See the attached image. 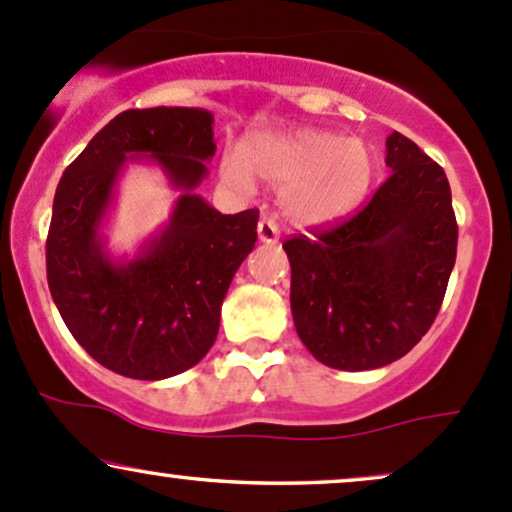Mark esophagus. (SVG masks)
<instances>
[{"instance_id": "34e87169", "label": "esophagus", "mask_w": 512, "mask_h": 512, "mask_svg": "<svg viewBox=\"0 0 512 512\" xmlns=\"http://www.w3.org/2000/svg\"><path fill=\"white\" fill-rule=\"evenodd\" d=\"M257 238H260V243L264 245L279 243V228H276V223L272 219H267V216H262L260 223H257Z\"/></svg>"}]
</instances>
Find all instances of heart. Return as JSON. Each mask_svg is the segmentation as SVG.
I'll return each instance as SVG.
<instances>
[{"label":"heart","mask_w":512,"mask_h":512,"mask_svg":"<svg viewBox=\"0 0 512 512\" xmlns=\"http://www.w3.org/2000/svg\"><path fill=\"white\" fill-rule=\"evenodd\" d=\"M221 175L236 190H248L252 175L279 185V204L298 226H327L354 214L370 190L375 156L361 139L334 129L255 132L228 154Z\"/></svg>","instance_id":"b5f03b06"}]
</instances>
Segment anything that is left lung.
<instances>
[{"mask_svg": "<svg viewBox=\"0 0 512 512\" xmlns=\"http://www.w3.org/2000/svg\"><path fill=\"white\" fill-rule=\"evenodd\" d=\"M390 178L354 219L284 243L291 313L317 361L373 370L409 354L436 320L457 255L443 168L404 134L385 142Z\"/></svg>", "mask_w": 512, "mask_h": 512, "instance_id": "8db88e82", "label": "left lung"}]
</instances>
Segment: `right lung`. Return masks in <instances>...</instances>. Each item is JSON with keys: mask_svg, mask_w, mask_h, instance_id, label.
<instances>
[{"mask_svg": "<svg viewBox=\"0 0 512 512\" xmlns=\"http://www.w3.org/2000/svg\"><path fill=\"white\" fill-rule=\"evenodd\" d=\"M214 154L209 110H125L57 185L45 248L52 301L88 356L125 378L166 380L202 361L228 286L255 248L260 211L221 214L197 195ZM132 162L156 165L179 199L132 256H113L104 221Z\"/></svg>", "mask_w": 512, "mask_h": 512, "instance_id": "1", "label": "right lung"}]
</instances>
